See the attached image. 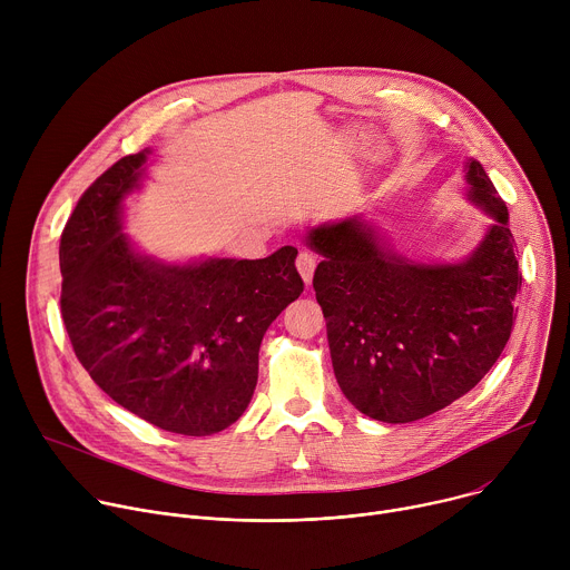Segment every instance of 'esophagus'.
Instances as JSON below:
<instances>
[{
	"mask_svg": "<svg viewBox=\"0 0 570 570\" xmlns=\"http://www.w3.org/2000/svg\"><path fill=\"white\" fill-rule=\"evenodd\" d=\"M315 257L311 255V253H306V250H302L299 255H297V262H295V266H297V271H299V275H302V279H304V284H311V279H313V273H315Z\"/></svg>",
	"mask_w": 570,
	"mask_h": 570,
	"instance_id": "34e87169",
	"label": "esophagus"
}]
</instances>
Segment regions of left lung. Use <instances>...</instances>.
<instances>
[{"label":"left lung","mask_w":570,"mask_h":570,"mask_svg":"<svg viewBox=\"0 0 570 570\" xmlns=\"http://www.w3.org/2000/svg\"><path fill=\"white\" fill-rule=\"evenodd\" d=\"M469 200L492 218L471 255L422 264L396 255L363 218L311 227L306 246L336 381L363 415L409 424L466 394L505 350L521 271L508 207L466 159Z\"/></svg>","instance_id":"obj_1"}]
</instances>
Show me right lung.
I'll use <instances>...</instances> for the list:
<instances>
[{
  "label": "right lung",
  "instance_id": "add662e5",
  "mask_svg": "<svg viewBox=\"0 0 570 570\" xmlns=\"http://www.w3.org/2000/svg\"><path fill=\"white\" fill-rule=\"evenodd\" d=\"M150 148L80 196L60 236V311L76 358L132 415L180 435L234 424L255 394L271 322L304 291L297 248L266 259L167 264L124 234Z\"/></svg>",
  "mask_w": 570,
  "mask_h": 570
}]
</instances>
